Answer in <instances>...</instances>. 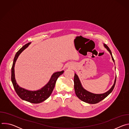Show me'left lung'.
<instances>
[{
	"mask_svg": "<svg viewBox=\"0 0 129 129\" xmlns=\"http://www.w3.org/2000/svg\"><path fill=\"white\" fill-rule=\"evenodd\" d=\"M104 46L107 49V50L109 51L110 54H111L112 60L114 62V60L113 58L111 50L110 49V48L108 47V46L106 44H104ZM116 79V77L113 86L109 91L106 92V93H104L103 94H94L92 93L89 92L85 90L82 87L78 76L75 73V76H74V87H75L76 95L79 99H80L82 101L86 102L87 103L92 104L98 103L101 101H102L103 100H104V99H105L113 91L115 85Z\"/></svg>",
	"mask_w": 129,
	"mask_h": 129,
	"instance_id": "8db88e82",
	"label": "left lung"
}]
</instances>
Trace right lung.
<instances>
[{
    "mask_svg": "<svg viewBox=\"0 0 129 129\" xmlns=\"http://www.w3.org/2000/svg\"><path fill=\"white\" fill-rule=\"evenodd\" d=\"M30 43V42L24 45L16 53L12 67L11 81L16 93L22 100L33 104H38L44 101L50 96L55 86L57 80L60 76L63 74L64 71L63 70L62 71L54 73L52 75L48 83L40 90L37 91H28L20 87L18 85L15 80L14 66L18 56H19V54L22 52V51L28 47Z\"/></svg>",
    "mask_w": 129,
    "mask_h": 129,
    "instance_id": "right-lung-1",
    "label": "right lung"
}]
</instances>
